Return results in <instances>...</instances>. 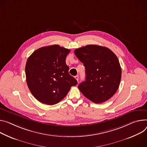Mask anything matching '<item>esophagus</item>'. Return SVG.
Returning a JSON list of instances; mask_svg holds the SVG:
<instances>
[{"label":"esophagus","mask_w":147,"mask_h":147,"mask_svg":"<svg viewBox=\"0 0 147 147\" xmlns=\"http://www.w3.org/2000/svg\"><path fill=\"white\" fill-rule=\"evenodd\" d=\"M74 77H75V78L77 80V81L78 80V75H77V76H76Z\"/></svg>","instance_id":"esophagus-1"}]
</instances>
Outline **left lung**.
Instances as JSON below:
<instances>
[{
  "label": "left lung",
  "instance_id": "8db88e82",
  "mask_svg": "<svg viewBox=\"0 0 147 147\" xmlns=\"http://www.w3.org/2000/svg\"><path fill=\"white\" fill-rule=\"evenodd\" d=\"M74 53L86 70V80L78 86L80 91L97 104L111 98L121 78V68L116 55L109 48L93 45L77 49Z\"/></svg>",
  "mask_w": 147,
  "mask_h": 147
}]
</instances>
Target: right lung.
<instances>
[{"label": "right lung", "instance_id": "1", "mask_svg": "<svg viewBox=\"0 0 147 147\" xmlns=\"http://www.w3.org/2000/svg\"><path fill=\"white\" fill-rule=\"evenodd\" d=\"M69 49L52 45L39 48L28 58L26 82L33 96L42 103L53 105L67 94L77 81L69 73L65 58Z\"/></svg>", "mask_w": 147, "mask_h": 147}]
</instances>
